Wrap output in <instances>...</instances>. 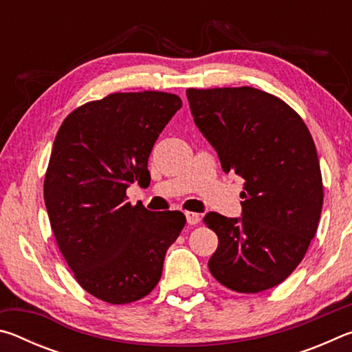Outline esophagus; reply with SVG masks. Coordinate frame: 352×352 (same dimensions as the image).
I'll return each instance as SVG.
<instances>
[{
  "label": "esophagus",
  "instance_id": "esophagus-1",
  "mask_svg": "<svg viewBox=\"0 0 352 352\" xmlns=\"http://www.w3.org/2000/svg\"><path fill=\"white\" fill-rule=\"evenodd\" d=\"M184 216H186V222L189 225H197L200 222V214H197V212L186 211V212H184Z\"/></svg>",
  "mask_w": 352,
  "mask_h": 352
}]
</instances>
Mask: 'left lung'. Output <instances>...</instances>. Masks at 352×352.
<instances>
[{
	"label": "left lung",
	"instance_id": "obj_1",
	"mask_svg": "<svg viewBox=\"0 0 352 352\" xmlns=\"http://www.w3.org/2000/svg\"><path fill=\"white\" fill-rule=\"evenodd\" d=\"M186 96L225 174L245 180L242 217H204L219 237L211 275L241 294L275 287L305 258L323 206L311 132L284 100L252 87L189 88Z\"/></svg>",
	"mask_w": 352,
	"mask_h": 352
}]
</instances>
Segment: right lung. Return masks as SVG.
Masks as SVG:
<instances>
[{
  "instance_id": "1",
  "label": "right lung",
  "mask_w": 352,
  "mask_h": 352,
  "mask_svg": "<svg viewBox=\"0 0 352 352\" xmlns=\"http://www.w3.org/2000/svg\"><path fill=\"white\" fill-rule=\"evenodd\" d=\"M180 109L177 94L113 93L69 113L56 135L43 186L52 233L82 289L110 305L151 294L186 223L126 195L147 178L155 141Z\"/></svg>"
}]
</instances>
